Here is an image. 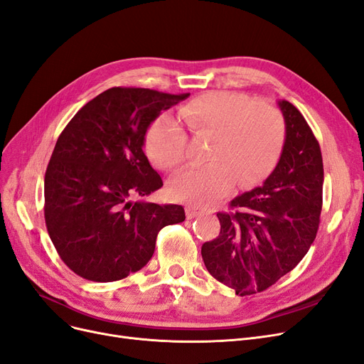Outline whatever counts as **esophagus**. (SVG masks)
<instances>
[{
	"instance_id": "1",
	"label": "esophagus",
	"mask_w": 364,
	"mask_h": 364,
	"mask_svg": "<svg viewBox=\"0 0 364 364\" xmlns=\"http://www.w3.org/2000/svg\"><path fill=\"white\" fill-rule=\"evenodd\" d=\"M185 213H186V218H188V220H193V218H196V216L201 215V213H203V210H201L200 208H196V206H190V205H188V206L185 208Z\"/></svg>"
}]
</instances>
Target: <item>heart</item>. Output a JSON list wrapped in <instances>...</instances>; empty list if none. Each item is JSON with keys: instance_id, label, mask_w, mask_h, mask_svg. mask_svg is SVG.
Here are the masks:
<instances>
[{"instance_id": "b5f03b06", "label": "heart", "mask_w": 364, "mask_h": 364, "mask_svg": "<svg viewBox=\"0 0 364 364\" xmlns=\"http://www.w3.org/2000/svg\"><path fill=\"white\" fill-rule=\"evenodd\" d=\"M181 119L198 137H210L208 164L188 167L171 178L170 194L208 205L230 191L232 183L250 188L273 170L282 154L287 125L278 107L254 103L248 95L209 92L179 109ZM151 161L164 170L179 167L188 155V136L171 116L152 122L144 140Z\"/></svg>"}]
</instances>
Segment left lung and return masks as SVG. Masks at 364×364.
Here are the masks:
<instances>
[{"instance_id":"1","label":"left lung","mask_w":364,"mask_h":364,"mask_svg":"<svg viewBox=\"0 0 364 364\" xmlns=\"http://www.w3.org/2000/svg\"><path fill=\"white\" fill-rule=\"evenodd\" d=\"M287 125L278 164L261 186L218 212L221 231L201 257L216 281L236 294L261 293L291 272L316 237L324 168L318 140L289 101H278Z\"/></svg>"}]
</instances>
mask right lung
Instances as JSON below:
<instances>
[{"label": "right lung", "mask_w": 364, "mask_h": 364, "mask_svg": "<svg viewBox=\"0 0 364 364\" xmlns=\"http://www.w3.org/2000/svg\"><path fill=\"white\" fill-rule=\"evenodd\" d=\"M188 95L110 88L58 137L45 174V220L56 252L80 278H127L152 258L159 230L185 221L179 205L134 198L163 186L143 152L144 134Z\"/></svg>", "instance_id": "right-lung-1"}]
</instances>
